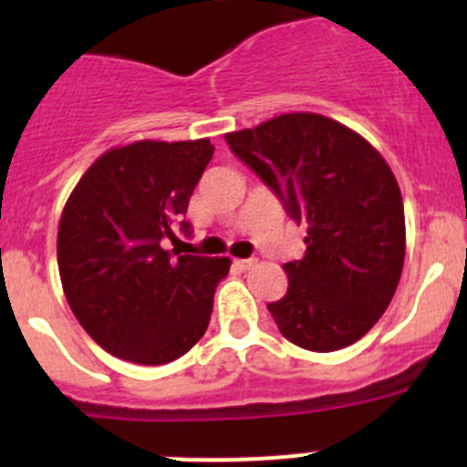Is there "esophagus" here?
Here are the masks:
<instances>
[{
    "label": "esophagus",
    "instance_id": "1",
    "mask_svg": "<svg viewBox=\"0 0 467 467\" xmlns=\"http://www.w3.org/2000/svg\"><path fill=\"white\" fill-rule=\"evenodd\" d=\"M234 264H236L238 269H243V271H247V269H253L254 264V259H234Z\"/></svg>",
    "mask_w": 467,
    "mask_h": 467
}]
</instances>
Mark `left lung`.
<instances>
[{
    "mask_svg": "<svg viewBox=\"0 0 467 467\" xmlns=\"http://www.w3.org/2000/svg\"><path fill=\"white\" fill-rule=\"evenodd\" d=\"M224 138L292 220L306 224V253L283 264L287 292L269 304L280 334L316 353L356 344L402 275L404 205L386 159L356 130L313 111Z\"/></svg>",
    "mask_w": 467,
    "mask_h": 467,
    "instance_id": "obj_1",
    "label": "left lung"
}]
</instances>
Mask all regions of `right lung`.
I'll return each instance as SVG.
<instances>
[{"mask_svg": "<svg viewBox=\"0 0 467 467\" xmlns=\"http://www.w3.org/2000/svg\"><path fill=\"white\" fill-rule=\"evenodd\" d=\"M208 138L140 140L84 172L57 226L67 304L95 344L138 365H166L205 334L229 257H172L189 198L213 159Z\"/></svg>", "mask_w": 467, "mask_h": 467, "instance_id": "add662e5", "label": "right lung"}]
</instances>
